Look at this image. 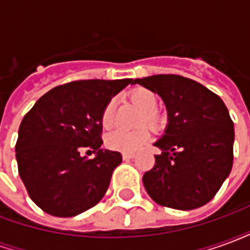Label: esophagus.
Returning a JSON list of instances; mask_svg holds the SVG:
<instances>
[{"instance_id":"esophagus-1","label":"esophagus","mask_w":250,"mask_h":250,"mask_svg":"<svg viewBox=\"0 0 250 250\" xmlns=\"http://www.w3.org/2000/svg\"><path fill=\"white\" fill-rule=\"evenodd\" d=\"M122 157H123V159H125V161H130V159H134V158H135V154H128V152H123V155H122Z\"/></svg>"}]
</instances>
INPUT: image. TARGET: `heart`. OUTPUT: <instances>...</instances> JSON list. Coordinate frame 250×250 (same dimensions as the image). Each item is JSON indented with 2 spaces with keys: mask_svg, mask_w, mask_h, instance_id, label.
Masks as SVG:
<instances>
[{
  "mask_svg": "<svg viewBox=\"0 0 250 250\" xmlns=\"http://www.w3.org/2000/svg\"><path fill=\"white\" fill-rule=\"evenodd\" d=\"M130 98L132 103L141 111H143L141 123L145 122L148 125L155 127L159 122V115L155 111L158 105L157 95L147 88H135L131 92ZM115 108H116L115 100H109L108 103L105 104L102 112V125L104 128H109L115 123ZM148 141H150V134L146 128H139L135 131L116 128L107 135L105 145L116 151L136 152L143 146H146Z\"/></svg>",
  "mask_w": 250,
  "mask_h": 250,
  "instance_id": "obj_1",
  "label": "heart"
}]
</instances>
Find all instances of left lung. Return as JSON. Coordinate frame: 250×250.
<instances>
[{"mask_svg":"<svg viewBox=\"0 0 250 250\" xmlns=\"http://www.w3.org/2000/svg\"><path fill=\"white\" fill-rule=\"evenodd\" d=\"M162 98L167 109L165 135L154 146V167L143 175L157 204L193 210L213 199L233 166L234 127L220 96L188 77L155 75L135 79Z\"/></svg>","mask_w":250,"mask_h":250,"instance_id":"obj_1","label":"left lung"}]
</instances>
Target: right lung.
<instances>
[{
  "mask_svg": "<svg viewBox=\"0 0 250 250\" xmlns=\"http://www.w3.org/2000/svg\"><path fill=\"white\" fill-rule=\"evenodd\" d=\"M132 79L79 80L42 95L19 128L16 159L28 194L55 217H75L103 198L122 154L103 150L102 112ZM83 149L95 152L92 160Z\"/></svg>",
  "mask_w": 250,
  "mask_h": 250,
  "instance_id": "obj_1",
  "label": "right lung"
}]
</instances>
